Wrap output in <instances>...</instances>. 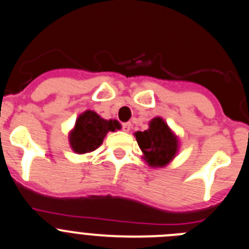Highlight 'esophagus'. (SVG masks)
Masks as SVG:
<instances>
[{"label":"esophagus","instance_id":"obj_1","mask_svg":"<svg viewBox=\"0 0 249 249\" xmlns=\"http://www.w3.org/2000/svg\"><path fill=\"white\" fill-rule=\"evenodd\" d=\"M131 128H132V124H131V123H129V122L123 123V124H122L123 132H129V131H131Z\"/></svg>","mask_w":249,"mask_h":249}]
</instances>
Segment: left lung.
Segmentation results:
<instances>
[{
    "mask_svg": "<svg viewBox=\"0 0 249 249\" xmlns=\"http://www.w3.org/2000/svg\"><path fill=\"white\" fill-rule=\"evenodd\" d=\"M148 126L145 131L134 133L143 153L142 158L152 168H164L177 157L179 138L161 117L150 120Z\"/></svg>",
    "mask_w": 249,
    "mask_h": 249,
    "instance_id": "obj_1",
    "label": "left lung"
}]
</instances>
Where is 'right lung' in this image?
<instances>
[{
  "label": "right lung",
  "instance_id": "add662e5",
  "mask_svg": "<svg viewBox=\"0 0 249 249\" xmlns=\"http://www.w3.org/2000/svg\"><path fill=\"white\" fill-rule=\"evenodd\" d=\"M120 128L118 121L105 120L95 111L86 109L79 115L74 128L70 131V147L77 154L93 152L102 144L108 132H115Z\"/></svg>",
  "mask_w": 249,
  "mask_h": 249
}]
</instances>
